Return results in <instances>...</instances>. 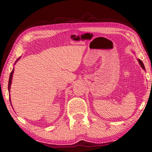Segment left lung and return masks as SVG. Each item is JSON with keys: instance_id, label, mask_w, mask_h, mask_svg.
<instances>
[{"instance_id": "8db88e82", "label": "left lung", "mask_w": 152, "mask_h": 152, "mask_svg": "<svg viewBox=\"0 0 152 152\" xmlns=\"http://www.w3.org/2000/svg\"><path fill=\"white\" fill-rule=\"evenodd\" d=\"M137 61H138V62H139V63H140V66H142V68L143 69V70H145V66H144V65H143V62L142 61H141L140 59H139V58H137Z\"/></svg>"}]
</instances>
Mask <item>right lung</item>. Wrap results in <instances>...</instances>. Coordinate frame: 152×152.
Instances as JSON below:
<instances>
[{"mask_svg":"<svg viewBox=\"0 0 152 152\" xmlns=\"http://www.w3.org/2000/svg\"><path fill=\"white\" fill-rule=\"evenodd\" d=\"M19 57L18 58H17V61H15V65L16 64V63L17 62V61L20 59ZM14 70H15V68L12 69V71L11 73H10V77H9V86H8V89H9V92L10 93V86H11V83H12V75H13V73H14ZM9 99H10V104H11V102H10V95H9ZM12 105V104H11Z\"/></svg>","mask_w":152,"mask_h":152,"instance_id":"obj_1","label":"right lung"}]
</instances>
